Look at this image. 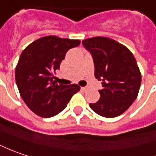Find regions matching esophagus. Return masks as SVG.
I'll return each instance as SVG.
<instances>
[{
	"instance_id": "obj_1",
	"label": "esophagus",
	"mask_w": 156,
	"mask_h": 156,
	"mask_svg": "<svg viewBox=\"0 0 156 156\" xmlns=\"http://www.w3.org/2000/svg\"><path fill=\"white\" fill-rule=\"evenodd\" d=\"M87 90H88L87 87H82V90H83V91H86Z\"/></svg>"
}]
</instances>
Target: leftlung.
<instances>
[{"mask_svg": "<svg viewBox=\"0 0 156 156\" xmlns=\"http://www.w3.org/2000/svg\"><path fill=\"white\" fill-rule=\"evenodd\" d=\"M82 44L92 54L95 77L103 86L100 99L90 108L105 118L119 116L138 97L141 74L136 59L126 46L110 37H90Z\"/></svg>", "mask_w": 156, "mask_h": 156, "instance_id": "left-lung-1", "label": "left lung"}]
</instances>
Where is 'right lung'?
Wrapping results in <instances>:
<instances>
[{"label":"right lung","instance_id":"add662e5","mask_svg":"<svg viewBox=\"0 0 156 156\" xmlns=\"http://www.w3.org/2000/svg\"><path fill=\"white\" fill-rule=\"evenodd\" d=\"M80 43L79 39L46 36L30 44L21 53L16 82L21 98L37 116L51 118L58 114L81 89L77 84L58 85L52 80L66 51Z\"/></svg>","mask_w":156,"mask_h":156}]
</instances>
